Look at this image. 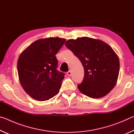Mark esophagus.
I'll list each match as a JSON object with an SVG mask.
<instances>
[{
  "instance_id": "1",
  "label": "esophagus",
  "mask_w": 134,
  "mask_h": 134,
  "mask_svg": "<svg viewBox=\"0 0 134 134\" xmlns=\"http://www.w3.org/2000/svg\"><path fill=\"white\" fill-rule=\"evenodd\" d=\"M67 75L69 76H71V71L70 70V71H69L67 72Z\"/></svg>"
}]
</instances>
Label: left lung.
<instances>
[{
    "label": "left lung",
    "mask_w": 134,
    "mask_h": 134,
    "mask_svg": "<svg viewBox=\"0 0 134 134\" xmlns=\"http://www.w3.org/2000/svg\"><path fill=\"white\" fill-rule=\"evenodd\" d=\"M65 45L79 58L85 70L81 93L92 98L106 96L116 85L119 60L112 47L102 41L89 37L68 40Z\"/></svg>",
    "instance_id": "obj_1"
}]
</instances>
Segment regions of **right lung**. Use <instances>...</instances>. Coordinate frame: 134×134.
Masks as SVG:
<instances>
[{
    "label": "right lung",
    "mask_w": 134,
    "mask_h": 134,
    "mask_svg": "<svg viewBox=\"0 0 134 134\" xmlns=\"http://www.w3.org/2000/svg\"><path fill=\"white\" fill-rule=\"evenodd\" d=\"M65 41L59 37L38 40L19 57L17 69L20 83L32 98L48 100L58 93L64 73L57 70L55 55Z\"/></svg>",
    "instance_id": "obj_1"
}]
</instances>
